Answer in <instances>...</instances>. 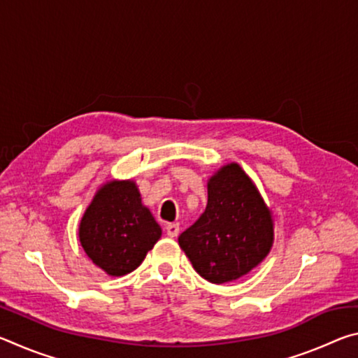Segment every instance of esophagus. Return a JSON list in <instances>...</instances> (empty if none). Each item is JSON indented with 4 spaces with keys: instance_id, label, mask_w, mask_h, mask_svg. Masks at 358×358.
<instances>
[{
    "instance_id": "esophagus-1",
    "label": "esophagus",
    "mask_w": 358,
    "mask_h": 358,
    "mask_svg": "<svg viewBox=\"0 0 358 358\" xmlns=\"http://www.w3.org/2000/svg\"><path fill=\"white\" fill-rule=\"evenodd\" d=\"M166 232H167L169 237H172V238L177 237L178 232H180V224H178V222L167 224V226H166Z\"/></svg>"
}]
</instances>
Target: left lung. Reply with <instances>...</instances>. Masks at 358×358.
Wrapping results in <instances>:
<instances>
[{"label":"left lung","mask_w":358,"mask_h":358,"mask_svg":"<svg viewBox=\"0 0 358 358\" xmlns=\"http://www.w3.org/2000/svg\"><path fill=\"white\" fill-rule=\"evenodd\" d=\"M178 243L194 270L213 284L238 280L266 257L273 245V217L238 164L210 177L207 208Z\"/></svg>","instance_id":"1"}]
</instances>
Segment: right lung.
<instances>
[{
  "label": "right lung",
  "mask_w": 358,
  "mask_h": 358,
  "mask_svg": "<svg viewBox=\"0 0 358 358\" xmlns=\"http://www.w3.org/2000/svg\"><path fill=\"white\" fill-rule=\"evenodd\" d=\"M161 234L132 180H112L101 186L78 227L87 256L110 276L134 271Z\"/></svg>",
  "instance_id": "right-lung-1"
}]
</instances>
